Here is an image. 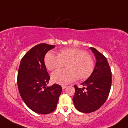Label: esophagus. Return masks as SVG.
<instances>
[{"mask_svg": "<svg viewBox=\"0 0 128 128\" xmlns=\"http://www.w3.org/2000/svg\"><path fill=\"white\" fill-rule=\"evenodd\" d=\"M66 87H67L66 85H62V88L63 90H64V89L66 88Z\"/></svg>", "mask_w": 128, "mask_h": 128, "instance_id": "1", "label": "esophagus"}]
</instances>
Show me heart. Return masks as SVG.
<instances>
[{"mask_svg": "<svg viewBox=\"0 0 128 128\" xmlns=\"http://www.w3.org/2000/svg\"><path fill=\"white\" fill-rule=\"evenodd\" d=\"M45 64L50 70L60 68L66 64V68L60 69L52 74V80L60 84H67L78 80L88 78L94 68L92 56L79 48H68L61 50L58 55L48 53L45 57Z\"/></svg>", "mask_w": 128, "mask_h": 128, "instance_id": "obj_1", "label": "heart"}]
</instances>
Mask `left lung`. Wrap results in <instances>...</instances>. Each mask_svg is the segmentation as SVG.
<instances>
[{
	"label": "left lung",
	"mask_w": 128,
	"mask_h": 128,
	"mask_svg": "<svg viewBox=\"0 0 128 128\" xmlns=\"http://www.w3.org/2000/svg\"><path fill=\"white\" fill-rule=\"evenodd\" d=\"M96 58V64L91 76L82 83L83 88L74 86L73 102L75 108L83 113L99 109L108 98L111 88L112 72L107 59L96 49L90 47Z\"/></svg>",
	"instance_id": "obj_1"
}]
</instances>
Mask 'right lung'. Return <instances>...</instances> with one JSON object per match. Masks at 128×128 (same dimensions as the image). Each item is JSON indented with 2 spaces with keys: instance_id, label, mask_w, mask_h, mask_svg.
I'll return each instance as SVG.
<instances>
[{
  "instance_id": "right-lung-1",
  "label": "right lung",
  "mask_w": 128,
  "mask_h": 128,
  "mask_svg": "<svg viewBox=\"0 0 128 128\" xmlns=\"http://www.w3.org/2000/svg\"><path fill=\"white\" fill-rule=\"evenodd\" d=\"M54 45L40 44L28 51L21 59L17 83L20 96L26 106L34 112L48 114L55 110L62 87L58 84L47 86L50 76L44 58Z\"/></svg>"
}]
</instances>
